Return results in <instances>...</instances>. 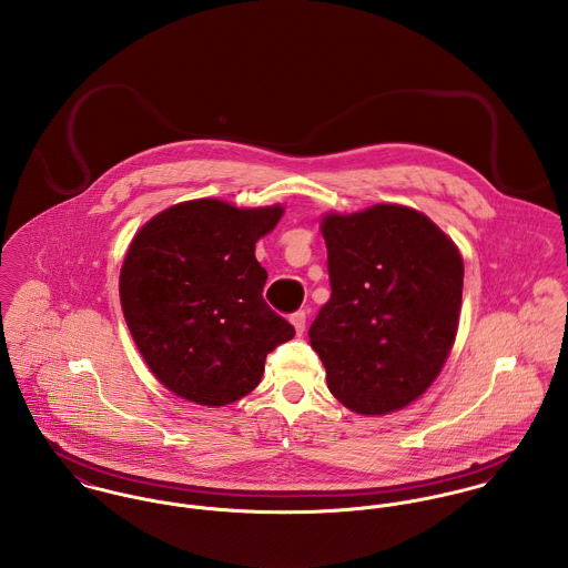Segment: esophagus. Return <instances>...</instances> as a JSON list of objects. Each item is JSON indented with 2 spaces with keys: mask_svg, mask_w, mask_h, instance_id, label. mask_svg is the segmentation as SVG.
<instances>
[{
  "mask_svg": "<svg viewBox=\"0 0 568 568\" xmlns=\"http://www.w3.org/2000/svg\"><path fill=\"white\" fill-rule=\"evenodd\" d=\"M291 324L295 325V332L302 334L306 329V313L304 311H297L291 315Z\"/></svg>",
  "mask_w": 568,
  "mask_h": 568,
  "instance_id": "obj_1",
  "label": "esophagus"
}]
</instances>
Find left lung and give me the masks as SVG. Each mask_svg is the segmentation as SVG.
<instances>
[{
    "label": "left lung",
    "mask_w": 568,
    "mask_h": 568,
    "mask_svg": "<svg viewBox=\"0 0 568 568\" xmlns=\"http://www.w3.org/2000/svg\"><path fill=\"white\" fill-rule=\"evenodd\" d=\"M332 295L311 325L332 396L385 415L419 398L457 336L464 260L424 214L374 205L322 221Z\"/></svg>",
    "instance_id": "obj_1"
}]
</instances>
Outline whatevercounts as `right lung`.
<instances>
[{
  "mask_svg": "<svg viewBox=\"0 0 568 568\" xmlns=\"http://www.w3.org/2000/svg\"><path fill=\"white\" fill-rule=\"evenodd\" d=\"M280 205L239 210L216 199L168 207L133 239L120 273L124 320L165 389L223 406L253 392L266 354L295 327L262 297L266 271L255 243Z\"/></svg>",
  "mask_w": 568,
  "mask_h": 568,
  "instance_id": "right-lung-1",
  "label": "right lung"
}]
</instances>
